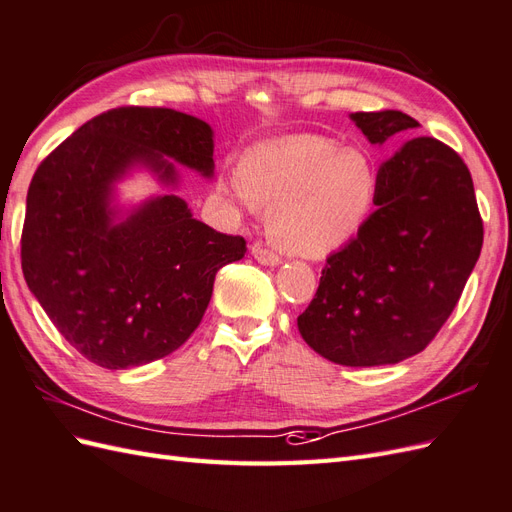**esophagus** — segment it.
I'll return each instance as SVG.
<instances>
[{"instance_id": "obj_1", "label": "esophagus", "mask_w": 512, "mask_h": 512, "mask_svg": "<svg viewBox=\"0 0 512 512\" xmlns=\"http://www.w3.org/2000/svg\"><path fill=\"white\" fill-rule=\"evenodd\" d=\"M252 256L258 260L260 265H269V267H276L282 263V258L273 252V249H269L265 243H254L252 245Z\"/></svg>"}]
</instances>
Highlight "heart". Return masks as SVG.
Here are the masks:
<instances>
[{
  "label": "heart",
  "mask_w": 512,
  "mask_h": 512,
  "mask_svg": "<svg viewBox=\"0 0 512 512\" xmlns=\"http://www.w3.org/2000/svg\"><path fill=\"white\" fill-rule=\"evenodd\" d=\"M219 191L245 210L271 204V232L293 254L326 256L358 234L378 193V171L358 147L323 134H286L223 167Z\"/></svg>",
  "instance_id": "obj_1"
}]
</instances>
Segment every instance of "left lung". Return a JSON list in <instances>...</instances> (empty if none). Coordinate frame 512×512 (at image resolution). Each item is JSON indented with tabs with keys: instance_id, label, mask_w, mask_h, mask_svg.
Here are the masks:
<instances>
[{
	"instance_id": "8db88e82",
	"label": "left lung",
	"mask_w": 512,
	"mask_h": 512,
	"mask_svg": "<svg viewBox=\"0 0 512 512\" xmlns=\"http://www.w3.org/2000/svg\"><path fill=\"white\" fill-rule=\"evenodd\" d=\"M373 145L419 123L400 110L354 112ZM369 219L328 256L299 334L345 367L395 365L428 347L478 263L484 228L467 165L417 136L382 162Z\"/></svg>"
}]
</instances>
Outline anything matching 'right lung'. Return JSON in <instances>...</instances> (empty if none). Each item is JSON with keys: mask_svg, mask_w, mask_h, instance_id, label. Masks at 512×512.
<instances>
[{"mask_svg": "<svg viewBox=\"0 0 512 512\" xmlns=\"http://www.w3.org/2000/svg\"><path fill=\"white\" fill-rule=\"evenodd\" d=\"M162 156L210 178L213 130L171 108H112L62 141L28 189L23 276L69 345L106 369L176 352L202 321L217 271L247 252L243 236L193 219L176 195L115 223L112 184L134 165L176 184Z\"/></svg>", "mask_w": 512, "mask_h": 512, "instance_id": "1", "label": "right lung"}]
</instances>
